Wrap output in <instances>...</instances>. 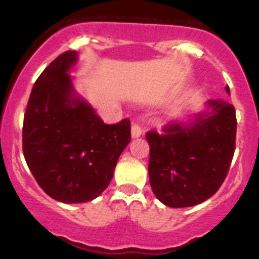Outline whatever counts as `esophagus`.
I'll return each mask as SVG.
<instances>
[{
    "label": "esophagus",
    "instance_id": "1",
    "mask_svg": "<svg viewBox=\"0 0 259 259\" xmlns=\"http://www.w3.org/2000/svg\"><path fill=\"white\" fill-rule=\"evenodd\" d=\"M143 130L142 127H140L139 124H137V122H133L132 124V137L133 138H139L140 135H142Z\"/></svg>",
    "mask_w": 259,
    "mask_h": 259
}]
</instances>
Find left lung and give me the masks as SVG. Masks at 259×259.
Returning <instances> with one entry per match:
<instances>
[{
    "label": "left lung",
    "mask_w": 259,
    "mask_h": 259,
    "mask_svg": "<svg viewBox=\"0 0 259 259\" xmlns=\"http://www.w3.org/2000/svg\"><path fill=\"white\" fill-rule=\"evenodd\" d=\"M227 93L229 88L226 86ZM208 110L188 124L150 130L149 182L155 197L171 208L193 207L217 193L236 150L237 117L232 104L211 99Z\"/></svg>",
    "instance_id": "1"
}]
</instances>
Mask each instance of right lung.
<instances>
[{"label":"right lung","mask_w":259,"mask_h":259,"mask_svg":"<svg viewBox=\"0 0 259 259\" xmlns=\"http://www.w3.org/2000/svg\"><path fill=\"white\" fill-rule=\"evenodd\" d=\"M76 60V51H66L41 72L23 116L26 163L41 189L62 203L99 197L132 140L129 119L105 124L75 96L67 72Z\"/></svg>","instance_id":"right-lung-1"}]
</instances>
